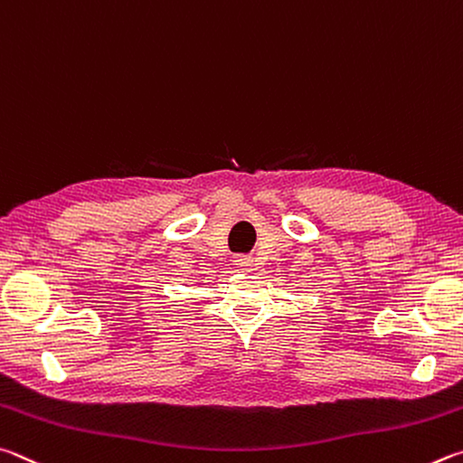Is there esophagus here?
Returning a JSON list of instances; mask_svg holds the SVG:
<instances>
[{
	"label": "esophagus",
	"instance_id": "34e87169",
	"mask_svg": "<svg viewBox=\"0 0 463 463\" xmlns=\"http://www.w3.org/2000/svg\"><path fill=\"white\" fill-rule=\"evenodd\" d=\"M233 262H236V266H238V269L240 270H250V269H252V258H250V256H240V258H236V260H233Z\"/></svg>",
	"mask_w": 463,
	"mask_h": 463
}]
</instances>
